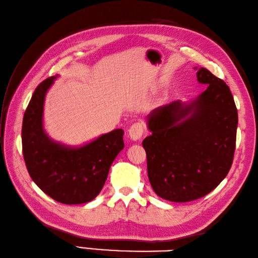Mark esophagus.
Segmentation results:
<instances>
[{
    "instance_id": "34e87169",
    "label": "esophagus",
    "mask_w": 258,
    "mask_h": 258,
    "mask_svg": "<svg viewBox=\"0 0 258 258\" xmlns=\"http://www.w3.org/2000/svg\"><path fill=\"white\" fill-rule=\"evenodd\" d=\"M144 133V124L142 122H135L128 130L130 137L133 141L140 140Z\"/></svg>"
}]
</instances>
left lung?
I'll use <instances>...</instances> for the list:
<instances>
[{
    "instance_id": "obj_1",
    "label": "left lung",
    "mask_w": 258,
    "mask_h": 258,
    "mask_svg": "<svg viewBox=\"0 0 258 258\" xmlns=\"http://www.w3.org/2000/svg\"><path fill=\"white\" fill-rule=\"evenodd\" d=\"M198 81L208 85L198 99L155 109L152 135L143 141L148 179L165 200L188 202L205 197L229 173L236 143L237 109L230 88L206 68Z\"/></svg>"
}]
</instances>
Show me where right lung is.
I'll return each mask as SVG.
<instances>
[{
	"instance_id": "obj_1",
	"label": "right lung",
	"mask_w": 258,
	"mask_h": 258,
	"mask_svg": "<svg viewBox=\"0 0 258 258\" xmlns=\"http://www.w3.org/2000/svg\"><path fill=\"white\" fill-rule=\"evenodd\" d=\"M53 79L40 82L27 105L22 126L23 156L29 176L46 195L64 205H80L93 200L103 188L113 160L124 148V131H112L80 148L52 142L43 128V109Z\"/></svg>"
}]
</instances>
